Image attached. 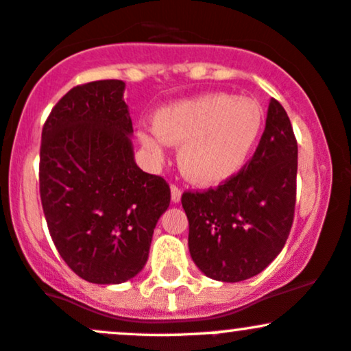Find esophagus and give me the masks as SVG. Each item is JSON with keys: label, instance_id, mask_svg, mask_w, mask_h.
<instances>
[{"label": "esophagus", "instance_id": "1", "mask_svg": "<svg viewBox=\"0 0 351 351\" xmlns=\"http://www.w3.org/2000/svg\"><path fill=\"white\" fill-rule=\"evenodd\" d=\"M180 197H182V191L179 189V187L177 186H171V199H172V202H180Z\"/></svg>", "mask_w": 351, "mask_h": 351}]
</instances>
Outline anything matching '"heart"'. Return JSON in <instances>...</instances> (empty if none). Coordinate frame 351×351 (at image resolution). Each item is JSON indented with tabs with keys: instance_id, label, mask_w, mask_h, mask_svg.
<instances>
[{
	"instance_id": "obj_1",
	"label": "heart",
	"mask_w": 351,
	"mask_h": 351,
	"mask_svg": "<svg viewBox=\"0 0 351 351\" xmlns=\"http://www.w3.org/2000/svg\"><path fill=\"white\" fill-rule=\"evenodd\" d=\"M265 114L250 97L213 92L176 101L154 115V125L138 130V141L162 160L169 145H180L182 174L202 187L228 182L246 167Z\"/></svg>"
}]
</instances>
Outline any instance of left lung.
I'll return each mask as SVG.
<instances>
[{"instance_id":"left-lung-1","label":"left lung","mask_w":351,"mask_h":351,"mask_svg":"<svg viewBox=\"0 0 351 351\" xmlns=\"http://www.w3.org/2000/svg\"><path fill=\"white\" fill-rule=\"evenodd\" d=\"M296 172L291 122L280 101L271 99L250 164L216 189L182 194L191 258L207 278L244 281L273 263L291 231Z\"/></svg>"}]
</instances>
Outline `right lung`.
Instances as JSON below:
<instances>
[{
	"label": "right lung",
	"mask_w": 351,
	"mask_h": 351,
	"mask_svg": "<svg viewBox=\"0 0 351 351\" xmlns=\"http://www.w3.org/2000/svg\"><path fill=\"white\" fill-rule=\"evenodd\" d=\"M123 92L122 80L75 86L41 132L48 231L71 271L95 285H120L141 273L171 204L169 184L135 164Z\"/></svg>",
	"instance_id": "add662e5"
}]
</instances>
